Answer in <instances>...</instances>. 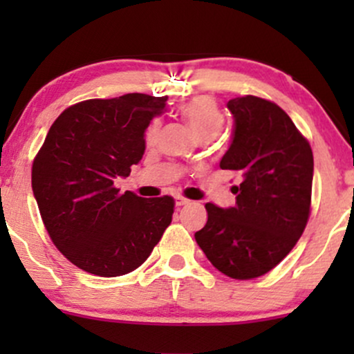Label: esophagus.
<instances>
[{
	"label": "esophagus",
	"mask_w": 354,
	"mask_h": 354,
	"mask_svg": "<svg viewBox=\"0 0 354 354\" xmlns=\"http://www.w3.org/2000/svg\"><path fill=\"white\" fill-rule=\"evenodd\" d=\"M188 203H189V200H186V198H183V196L174 198V205L176 206H185V205H188Z\"/></svg>",
	"instance_id": "esophagus-1"
}]
</instances>
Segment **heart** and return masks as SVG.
<instances>
[{
  "label": "heart",
  "instance_id": "b5f03b06",
  "mask_svg": "<svg viewBox=\"0 0 354 354\" xmlns=\"http://www.w3.org/2000/svg\"><path fill=\"white\" fill-rule=\"evenodd\" d=\"M181 116L189 126L191 131L196 135L198 140L200 138H211L219 135L223 124H225V118H223L221 111H219L218 104L214 100L208 98V96H200L185 103L181 106ZM161 129V121L153 120L151 124L146 129L145 140L148 145H153L158 140Z\"/></svg>",
  "mask_w": 354,
  "mask_h": 354
}]
</instances>
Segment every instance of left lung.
Listing matches in <instances>:
<instances>
[{"label":"left lung","mask_w":354,"mask_h":354,"mask_svg":"<svg viewBox=\"0 0 354 354\" xmlns=\"http://www.w3.org/2000/svg\"><path fill=\"white\" fill-rule=\"evenodd\" d=\"M233 140L221 169L241 176L236 205L206 203L208 221L194 233L211 265L234 279L266 274L293 250L311 205L313 151L291 118L258 96L228 101Z\"/></svg>","instance_id":"1"}]
</instances>
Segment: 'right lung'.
Segmentation results:
<instances>
[{
	"label": "right lung",
	"instance_id": "right-lung-1",
	"mask_svg": "<svg viewBox=\"0 0 354 354\" xmlns=\"http://www.w3.org/2000/svg\"><path fill=\"white\" fill-rule=\"evenodd\" d=\"M166 96L129 93L64 109L36 154L31 186L55 246L81 270L113 278L141 266L173 218L171 196L120 193L145 154V133Z\"/></svg>",
	"mask_w": 354,
	"mask_h": 354
}]
</instances>
